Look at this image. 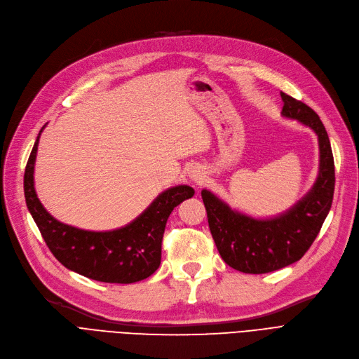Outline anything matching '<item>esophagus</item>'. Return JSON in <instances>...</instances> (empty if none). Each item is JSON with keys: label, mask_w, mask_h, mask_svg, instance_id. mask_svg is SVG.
Listing matches in <instances>:
<instances>
[{"label": "esophagus", "mask_w": 359, "mask_h": 359, "mask_svg": "<svg viewBox=\"0 0 359 359\" xmlns=\"http://www.w3.org/2000/svg\"><path fill=\"white\" fill-rule=\"evenodd\" d=\"M189 179L196 184H203L207 180V172L203 167H194L189 171Z\"/></svg>", "instance_id": "34e87169"}]
</instances>
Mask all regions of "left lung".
<instances>
[{
	"mask_svg": "<svg viewBox=\"0 0 359 359\" xmlns=\"http://www.w3.org/2000/svg\"><path fill=\"white\" fill-rule=\"evenodd\" d=\"M281 115L296 119L318 137L320 164L312 188L290 208L255 217L231 207L208 189L201 191L208 226L224 263L244 273H268L303 257L315 241L334 194V159L324 124L308 104L281 93Z\"/></svg>",
	"mask_w": 359,
	"mask_h": 359,
	"instance_id": "obj_1",
	"label": "left lung"
}]
</instances>
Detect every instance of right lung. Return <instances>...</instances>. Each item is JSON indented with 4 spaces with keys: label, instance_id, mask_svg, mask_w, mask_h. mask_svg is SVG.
Masks as SVG:
<instances>
[{
    "label": "right lung",
    "instance_id": "obj_1",
    "mask_svg": "<svg viewBox=\"0 0 359 359\" xmlns=\"http://www.w3.org/2000/svg\"><path fill=\"white\" fill-rule=\"evenodd\" d=\"M25 170L23 188L29 213L47 247L65 268L90 280L131 284L151 276L161 263V243L171 211L195 192L177 184L159 194L142 213L121 228L87 231L53 217L38 200L34 182L39 136Z\"/></svg>",
    "mask_w": 359,
    "mask_h": 359
}]
</instances>
